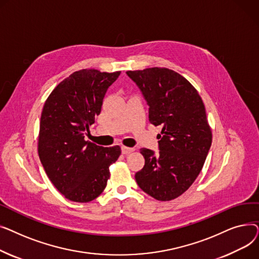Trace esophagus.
<instances>
[{"instance_id":"obj_1","label":"esophagus","mask_w":259,"mask_h":259,"mask_svg":"<svg viewBox=\"0 0 259 259\" xmlns=\"http://www.w3.org/2000/svg\"><path fill=\"white\" fill-rule=\"evenodd\" d=\"M134 151L133 148H129V147H126V146H121V153L122 154H130Z\"/></svg>"}]
</instances>
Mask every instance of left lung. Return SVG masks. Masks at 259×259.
I'll use <instances>...</instances> for the list:
<instances>
[{
	"instance_id": "8db88e82",
	"label": "left lung",
	"mask_w": 259,
	"mask_h": 259,
	"mask_svg": "<svg viewBox=\"0 0 259 259\" xmlns=\"http://www.w3.org/2000/svg\"><path fill=\"white\" fill-rule=\"evenodd\" d=\"M149 105V120L161 126L159 153L143 148L145 166L135 173L144 192L172 200L190 188L200 173L212 143L206 109L197 90L180 73L152 67L127 71Z\"/></svg>"
}]
</instances>
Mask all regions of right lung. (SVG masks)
<instances>
[{
    "mask_svg": "<svg viewBox=\"0 0 259 259\" xmlns=\"http://www.w3.org/2000/svg\"><path fill=\"white\" fill-rule=\"evenodd\" d=\"M119 74L98 69L75 71L52 90L43 107L38 156L53 186L71 201L97 198L110 178L109 167L120 155L119 146L104 148L84 139L101 113L107 89Z\"/></svg>",
    "mask_w": 259,
    "mask_h": 259,
    "instance_id": "obj_1",
    "label": "right lung"
}]
</instances>
